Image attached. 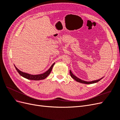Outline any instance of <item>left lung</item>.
Segmentation results:
<instances>
[{"label":"left lung","mask_w":120,"mask_h":120,"mask_svg":"<svg viewBox=\"0 0 120 120\" xmlns=\"http://www.w3.org/2000/svg\"><path fill=\"white\" fill-rule=\"evenodd\" d=\"M70 75H71V77L72 79H74L77 82H81V83H86V84H90V83H96V82H97L99 81H100L101 79H102L103 78H101L99 79H98V80H96V81H92V82H86V81H82V79H79L78 78H77V77H75V75H73V74L72 73L71 71L70 70Z\"/></svg>","instance_id":"1"}]
</instances>
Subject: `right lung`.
I'll return each instance as SVG.
<instances>
[{
    "label": "right lung",
    "mask_w": 120,
    "mask_h": 120,
    "mask_svg": "<svg viewBox=\"0 0 120 120\" xmlns=\"http://www.w3.org/2000/svg\"><path fill=\"white\" fill-rule=\"evenodd\" d=\"M54 64L55 63L53 64L52 65V66L50 67V68L46 72H45V73L40 74V75H32L25 73V72H23L19 70L15 66V68L17 72L19 73V74L25 78L28 79H31V80H41V79H45L49 75L50 72H51L52 70V68H53V66H54Z\"/></svg>",
    "instance_id": "1"
}]
</instances>
